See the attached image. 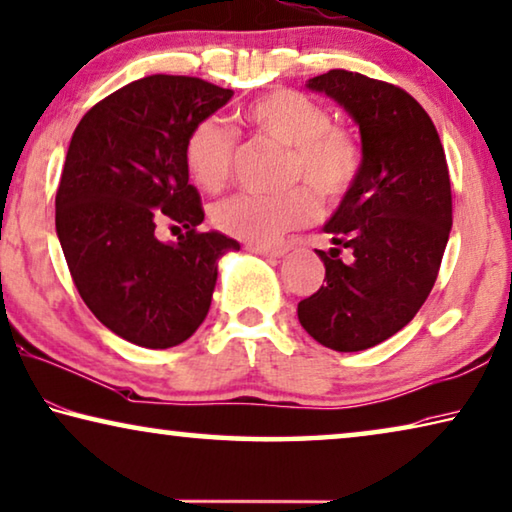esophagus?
<instances>
[{
    "label": "esophagus",
    "instance_id": "obj_1",
    "mask_svg": "<svg viewBox=\"0 0 512 512\" xmlns=\"http://www.w3.org/2000/svg\"><path fill=\"white\" fill-rule=\"evenodd\" d=\"M250 250L264 257H282L287 253V246H250Z\"/></svg>",
    "mask_w": 512,
    "mask_h": 512
}]
</instances>
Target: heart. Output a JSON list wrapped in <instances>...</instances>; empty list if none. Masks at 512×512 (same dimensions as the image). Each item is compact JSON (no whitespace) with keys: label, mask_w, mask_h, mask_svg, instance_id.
Returning a JSON list of instances; mask_svg holds the SVG:
<instances>
[{"label":"heart","mask_w":512,"mask_h":512,"mask_svg":"<svg viewBox=\"0 0 512 512\" xmlns=\"http://www.w3.org/2000/svg\"><path fill=\"white\" fill-rule=\"evenodd\" d=\"M253 132L287 145V182H303L275 196L239 193L214 209V225L253 246H271L282 234L312 223L323 202H339L362 173L360 136L342 123H330V111L294 88H275L241 111ZM237 134L218 118L191 127L184 143V164L205 191L223 189L232 173Z\"/></svg>","instance_id":"obj_1"}]
</instances>
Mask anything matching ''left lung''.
<instances>
[{
    "mask_svg": "<svg viewBox=\"0 0 512 512\" xmlns=\"http://www.w3.org/2000/svg\"><path fill=\"white\" fill-rule=\"evenodd\" d=\"M360 125L364 166L326 223V278L298 303L316 342L355 353L415 319L440 273L453 223L444 148L424 107L387 81L330 70L310 79Z\"/></svg>",
    "mask_w": 512,
    "mask_h": 512,
    "instance_id": "8db88e82",
    "label": "left lung"
}]
</instances>
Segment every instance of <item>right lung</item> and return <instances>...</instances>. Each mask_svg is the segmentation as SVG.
Listing matches in <instances>:
<instances>
[{"label": "right lung", "instance_id": "obj_1", "mask_svg": "<svg viewBox=\"0 0 512 512\" xmlns=\"http://www.w3.org/2000/svg\"><path fill=\"white\" fill-rule=\"evenodd\" d=\"M230 97L198 77L150 75L97 102L72 134L56 234L88 310L136 346L186 342L212 305L218 259L239 250L198 232L205 209L184 164L191 127ZM161 217L187 230L177 244L153 234Z\"/></svg>", "mask_w": 512, "mask_h": 512}]
</instances>
